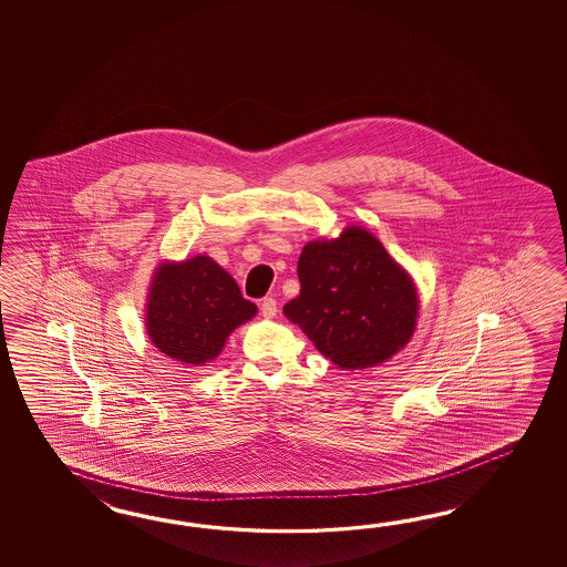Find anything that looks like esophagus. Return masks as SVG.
Masks as SVG:
<instances>
[{
  "instance_id": "1",
  "label": "esophagus",
  "mask_w": 567,
  "mask_h": 567,
  "mask_svg": "<svg viewBox=\"0 0 567 567\" xmlns=\"http://www.w3.org/2000/svg\"><path fill=\"white\" fill-rule=\"evenodd\" d=\"M276 313H278V301L274 300V298H266V300L261 301V316L264 318L271 320V318H276Z\"/></svg>"
}]
</instances>
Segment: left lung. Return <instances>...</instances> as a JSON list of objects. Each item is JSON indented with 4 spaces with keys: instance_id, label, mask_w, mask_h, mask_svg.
<instances>
[{
    "instance_id": "left-lung-1",
    "label": "left lung",
    "mask_w": 567,
    "mask_h": 567,
    "mask_svg": "<svg viewBox=\"0 0 567 567\" xmlns=\"http://www.w3.org/2000/svg\"><path fill=\"white\" fill-rule=\"evenodd\" d=\"M298 278L300 296L284 313L342 371L391 361L415 334V279L361 225L306 243Z\"/></svg>"
}]
</instances>
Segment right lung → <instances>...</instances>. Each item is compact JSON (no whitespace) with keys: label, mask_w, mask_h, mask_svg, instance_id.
I'll return each instance as SVG.
<instances>
[{"label":"right lung","mask_w":567,"mask_h":567,"mask_svg":"<svg viewBox=\"0 0 567 567\" xmlns=\"http://www.w3.org/2000/svg\"><path fill=\"white\" fill-rule=\"evenodd\" d=\"M257 313L237 281L208 255L157 264L145 298V334L159 352L205 367L225 349L235 328Z\"/></svg>","instance_id":"obj_1"}]
</instances>
